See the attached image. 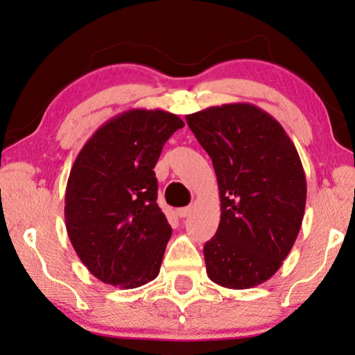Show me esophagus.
Listing matches in <instances>:
<instances>
[{"mask_svg":"<svg viewBox=\"0 0 355 355\" xmlns=\"http://www.w3.org/2000/svg\"><path fill=\"white\" fill-rule=\"evenodd\" d=\"M191 210H193L191 207H182V209L177 210V214H178L180 218H187V216L191 214Z\"/></svg>","mask_w":355,"mask_h":355,"instance_id":"esophagus-1","label":"esophagus"}]
</instances>
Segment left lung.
Returning <instances> with one entry per match:
<instances>
[{
  "mask_svg": "<svg viewBox=\"0 0 355 355\" xmlns=\"http://www.w3.org/2000/svg\"><path fill=\"white\" fill-rule=\"evenodd\" d=\"M211 157L221 216L204 245L211 282L252 288L266 282L292 250L304 216L306 177L298 151L271 114L228 103L188 114Z\"/></svg>",
  "mask_w": 355,
  "mask_h": 355,
  "instance_id": "8db88e82",
  "label": "left lung"
}]
</instances>
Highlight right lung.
Returning <instances> with one entry per match:
<instances>
[{"instance_id":"add662e5","label":"right lung","mask_w":355,"mask_h":355,"mask_svg":"<svg viewBox=\"0 0 355 355\" xmlns=\"http://www.w3.org/2000/svg\"><path fill=\"white\" fill-rule=\"evenodd\" d=\"M184 123L162 110H129L86 141L65 191L71 245L105 284L137 288L159 274L172 228L157 199L162 146Z\"/></svg>"}]
</instances>
